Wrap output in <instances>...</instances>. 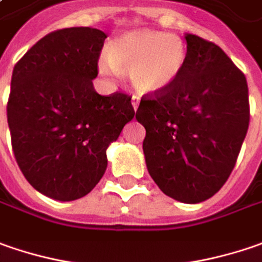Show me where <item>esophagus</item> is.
Segmentation results:
<instances>
[{"instance_id": "1", "label": "esophagus", "mask_w": 262, "mask_h": 262, "mask_svg": "<svg viewBox=\"0 0 262 262\" xmlns=\"http://www.w3.org/2000/svg\"><path fill=\"white\" fill-rule=\"evenodd\" d=\"M138 104H140V98L134 96V97H133V107H134V111L136 112H137L138 109Z\"/></svg>"}]
</instances>
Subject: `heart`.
<instances>
[{
	"instance_id": "1",
	"label": "heart",
	"mask_w": 262,
	"mask_h": 262,
	"mask_svg": "<svg viewBox=\"0 0 262 262\" xmlns=\"http://www.w3.org/2000/svg\"><path fill=\"white\" fill-rule=\"evenodd\" d=\"M186 63V48L180 38L155 31H131L116 38L109 56L98 59V69L106 76L129 71L131 84L140 93H161L178 79Z\"/></svg>"
}]
</instances>
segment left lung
I'll return each mask as SVG.
<instances>
[{"mask_svg": "<svg viewBox=\"0 0 262 262\" xmlns=\"http://www.w3.org/2000/svg\"><path fill=\"white\" fill-rule=\"evenodd\" d=\"M181 75L168 90L141 98L147 171L166 196L183 203L212 198L231 174L248 126L246 78L229 56L186 33Z\"/></svg>", "mask_w": 262, "mask_h": 262, "instance_id": "left-lung-1", "label": "left lung"}]
</instances>
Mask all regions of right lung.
<instances>
[{"mask_svg": "<svg viewBox=\"0 0 262 262\" xmlns=\"http://www.w3.org/2000/svg\"><path fill=\"white\" fill-rule=\"evenodd\" d=\"M107 35L66 28L46 35L16 63L7 103L11 146L33 189L69 202L88 194L107 168L106 150L136 112L131 97L93 86Z\"/></svg>", "mask_w": 262, "mask_h": 262, "instance_id": "1", "label": "right lung"}]
</instances>
